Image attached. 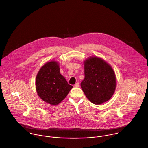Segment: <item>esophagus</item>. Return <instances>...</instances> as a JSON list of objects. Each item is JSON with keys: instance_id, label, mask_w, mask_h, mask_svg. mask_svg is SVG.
Listing matches in <instances>:
<instances>
[{"instance_id": "1", "label": "esophagus", "mask_w": 148, "mask_h": 148, "mask_svg": "<svg viewBox=\"0 0 148 148\" xmlns=\"http://www.w3.org/2000/svg\"><path fill=\"white\" fill-rule=\"evenodd\" d=\"M79 85H80L79 83H76V84H75L74 86H75V87H79Z\"/></svg>"}]
</instances>
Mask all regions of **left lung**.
I'll return each mask as SVG.
<instances>
[{"mask_svg":"<svg viewBox=\"0 0 148 148\" xmlns=\"http://www.w3.org/2000/svg\"><path fill=\"white\" fill-rule=\"evenodd\" d=\"M84 79L81 87L87 99L99 105L108 101L116 88V77L112 66L103 59L90 56L84 62Z\"/></svg>","mask_w":148,"mask_h":148,"instance_id":"1","label":"left lung"}]
</instances>
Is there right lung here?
I'll return each mask as SVG.
<instances>
[{
	"mask_svg": "<svg viewBox=\"0 0 148 148\" xmlns=\"http://www.w3.org/2000/svg\"><path fill=\"white\" fill-rule=\"evenodd\" d=\"M35 85L39 97L52 106L60 104L73 88L60 74L59 63L52 60L41 67L36 75Z\"/></svg>",
	"mask_w": 148,
	"mask_h": 148,
	"instance_id": "add662e5",
	"label": "right lung"
}]
</instances>
